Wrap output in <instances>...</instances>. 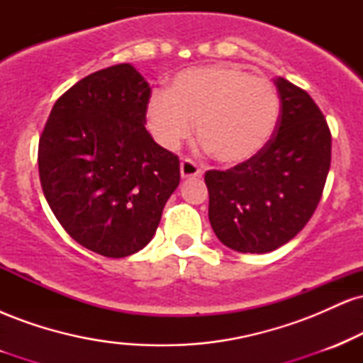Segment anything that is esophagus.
I'll list each match as a JSON object with an SVG mask.
<instances>
[{
    "instance_id": "obj_1",
    "label": "esophagus",
    "mask_w": 363,
    "mask_h": 363,
    "mask_svg": "<svg viewBox=\"0 0 363 363\" xmlns=\"http://www.w3.org/2000/svg\"><path fill=\"white\" fill-rule=\"evenodd\" d=\"M181 177L189 179V177H201V169L194 164L189 158H184L181 162Z\"/></svg>"
}]
</instances>
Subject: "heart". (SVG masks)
Returning <instances> with one entry per match:
<instances>
[{
	"label": "heart",
	"mask_w": 363,
	"mask_h": 363,
	"mask_svg": "<svg viewBox=\"0 0 363 363\" xmlns=\"http://www.w3.org/2000/svg\"><path fill=\"white\" fill-rule=\"evenodd\" d=\"M280 118L273 83L235 65L196 66L179 72L147 104V121L164 148L174 150L191 135L223 165L251 160L268 145Z\"/></svg>",
	"instance_id": "heart-1"
}]
</instances>
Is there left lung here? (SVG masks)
Segmentation results:
<instances>
[{
    "mask_svg": "<svg viewBox=\"0 0 363 363\" xmlns=\"http://www.w3.org/2000/svg\"><path fill=\"white\" fill-rule=\"evenodd\" d=\"M281 111L274 136L251 160L208 170V218L218 240L237 252L264 254L306 227L331 165V133L311 95L274 78Z\"/></svg>",
    "mask_w": 363,
    "mask_h": 363,
    "instance_id": "left-lung-1",
    "label": "left lung"
}]
</instances>
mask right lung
<instances>
[{
  "mask_svg": "<svg viewBox=\"0 0 363 363\" xmlns=\"http://www.w3.org/2000/svg\"><path fill=\"white\" fill-rule=\"evenodd\" d=\"M150 85L129 62L95 72L54 104L39 140L45 199L90 251L143 249L181 181L179 158L147 131Z\"/></svg>",
  "mask_w": 363,
  "mask_h": 363,
  "instance_id": "obj_1",
  "label": "right lung"
}]
</instances>
